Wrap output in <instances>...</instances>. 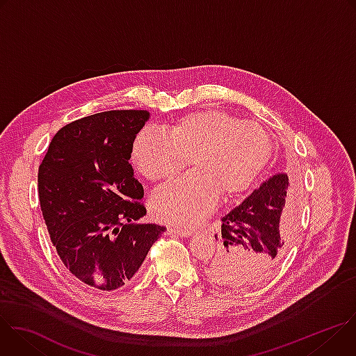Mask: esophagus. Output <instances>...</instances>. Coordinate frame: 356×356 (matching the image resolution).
<instances>
[{
  "label": "esophagus",
  "instance_id": "1",
  "mask_svg": "<svg viewBox=\"0 0 356 356\" xmlns=\"http://www.w3.org/2000/svg\"><path fill=\"white\" fill-rule=\"evenodd\" d=\"M169 234H175L177 236H181V238H188L193 235L191 231H186V229H177V228H169Z\"/></svg>",
  "mask_w": 356,
  "mask_h": 356
}]
</instances>
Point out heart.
<instances>
[{"label": "heart", "mask_w": 356, "mask_h": 356, "mask_svg": "<svg viewBox=\"0 0 356 356\" xmlns=\"http://www.w3.org/2000/svg\"><path fill=\"white\" fill-rule=\"evenodd\" d=\"M270 156L272 140L262 127L221 110L190 113L169 135L146 127L132 145L136 169L155 183L173 177L191 158L194 173L161 187L152 198L156 218L181 228H193L211 214L220 194L248 191Z\"/></svg>", "instance_id": "b5f03b06"}]
</instances>
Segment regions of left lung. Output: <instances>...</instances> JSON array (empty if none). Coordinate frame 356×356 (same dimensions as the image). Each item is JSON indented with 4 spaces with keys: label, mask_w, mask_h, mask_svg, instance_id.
<instances>
[{
    "label": "left lung",
    "mask_w": 356,
    "mask_h": 356,
    "mask_svg": "<svg viewBox=\"0 0 356 356\" xmlns=\"http://www.w3.org/2000/svg\"><path fill=\"white\" fill-rule=\"evenodd\" d=\"M289 177L277 173L253 190L221 218L218 250L207 276L222 286L243 287L265 282L284 258L296 221L286 209Z\"/></svg>",
    "instance_id": "obj_1"
}]
</instances>
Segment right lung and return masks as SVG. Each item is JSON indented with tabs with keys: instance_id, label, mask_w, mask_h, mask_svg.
I'll list each match as a JSON object with an SVG mask.
<instances>
[{
	"instance_id": "add662e5",
	"label": "right lung",
	"mask_w": 356,
	"mask_h": 356,
	"mask_svg": "<svg viewBox=\"0 0 356 356\" xmlns=\"http://www.w3.org/2000/svg\"><path fill=\"white\" fill-rule=\"evenodd\" d=\"M147 120L143 110H117L70 122L54 136L39 166L50 241L66 270L99 290L128 283L166 231L140 222L143 187L129 163Z\"/></svg>"
}]
</instances>
